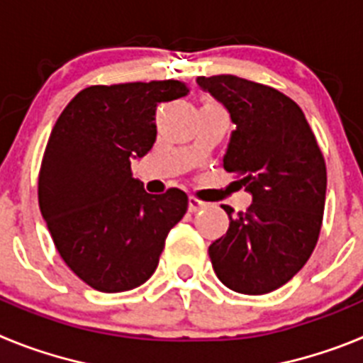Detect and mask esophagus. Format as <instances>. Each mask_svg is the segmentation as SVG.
Returning <instances> with one entry per match:
<instances>
[{"instance_id":"esophagus-1","label":"esophagus","mask_w":363,"mask_h":363,"mask_svg":"<svg viewBox=\"0 0 363 363\" xmlns=\"http://www.w3.org/2000/svg\"><path fill=\"white\" fill-rule=\"evenodd\" d=\"M200 209H205V201L198 200V198L194 196L189 198V211H191V213H196V211Z\"/></svg>"}]
</instances>
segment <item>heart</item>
Here are the masks:
<instances>
[{"mask_svg":"<svg viewBox=\"0 0 363 363\" xmlns=\"http://www.w3.org/2000/svg\"><path fill=\"white\" fill-rule=\"evenodd\" d=\"M205 105H211V107H220V105L214 104V101H207V104H205Z\"/></svg>","mask_w":363,"mask_h":363,"instance_id":"obj_1","label":"heart"}]
</instances>
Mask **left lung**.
Wrapping results in <instances>:
<instances>
[{
	"mask_svg": "<svg viewBox=\"0 0 363 363\" xmlns=\"http://www.w3.org/2000/svg\"><path fill=\"white\" fill-rule=\"evenodd\" d=\"M229 111L236 129L223 169L252 194L247 213L230 216L211 243L216 277L242 294L278 289L313 255L322 229L327 171L301 108L272 86L233 74L196 79Z\"/></svg>",
	"mask_w": 363,
	"mask_h": 363,
	"instance_id": "left-lung-1",
	"label": "left lung"
}]
</instances>
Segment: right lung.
<instances>
[{
	"label": "right lung",
	"mask_w": 363,
	"mask_h": 363,
	"mask_svg": "<svg viewBox=\"0 0 363 363\" xmlns=\"http://www.w3.org/2000/svg\"><path fill=\"white\" fill-rule=\"evenodd\" d=\"M189 94L176 79L92 85L60 114L38 179V200L57 252L92 289L121 293L156 271L187 194L152 196L130 160L156 142V107Z\"/></svg>",
	"instance_id": "right-lung-1"
}]
</instances>
